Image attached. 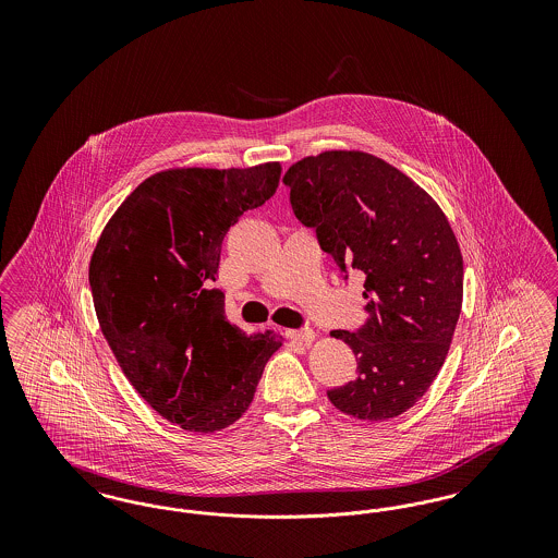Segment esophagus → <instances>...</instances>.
<instances>
[{
  "label": "esophagus",
  "mask_w": 558,
  "mask_h": 558,
  "mask_svg": "<svg viewBox=\"0 0 558 558\" xmlns=\"http://www.w3.org/2000/svg\"><path fill=\"white\" fill-rule=\"evenodd\" d=\"M287 337L292 343H301V345H310L316 339L314 330H287Z\"/></svg>",
  "instance_id": "34e87169"
}]
</instances>
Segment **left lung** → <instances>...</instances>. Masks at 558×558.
<instances>
[{"instance_id": "left-lung-1", "label": "left lung", "mask_w": 558, "mask_h": 558, "mask_svg": "<svg viewBox=\"0 0 558 558\" xmlns=\"http://www.w3.org/2000/svg\"><path fill=\"white\" fill-rule=\"evenodd\" d=\"M292 211L319 246L366 274L368 322L332 330L357 378L330 389L337 410L385 423L423 398L441 371L462 310V253L433 196L398 167L362 150H326L284 173Z\"/></svg>"}]
</instances>
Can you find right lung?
Instances as JSON below:
<instances>
[{"label":"right lung","mask_w":558,"mask_h":558,"mask_svg":"<svg viewBox=\"0 0 558 558\" xmlns=\"http://www.w3.org/2000/svg\"><path fill=\"white\" fill-rule=\"evenodd\" d=\"M280 162L173 167L146 178L108 219L89 262L100 330L133 389L194 433L234 425L282 335L230 324L211 289L221 240L276 192Z\"/></svg>","instance_id":"right-lung-1"}]
</instances>
